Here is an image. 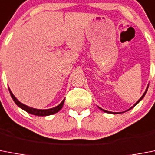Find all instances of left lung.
<instances>
[{
	"instance_id": "8db88e82",
	"label": "left lung",
	"mask_w": 155,
	"mask_h": 155,
	"mask_svg": "<svg viewBox=\"0 0 155 155\" xmlns=\"http://www.w3.org/2000/svg\"><path fill=\"white\" fill-rule=\"evenodd\" d=\"M147 89H148V87H147L146 91H145V92H144V94H143V96H142V97H140V99L138 100V101H137V102H136V103L134 104V105H133V106H132V107L130 108V109H128V110H131V109H132V108H133L134 106H136V105H137V104L139 103V102H140V101H141V100L143 99V97H144V96H145V94H146L147 91ZM98 108H99V109H100V110H102V111H103V112H105V113H108V114H120V113H114H114H113V112L107 111V110H103V109H102V108H100V107H98ZM128 110H127V111H128Z\"/></svg>"
}]
</instances>
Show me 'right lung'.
Masks as SVG:
<instances>
[{"mask_svg":"<svg viewBox=\"0 0 155 155\" xmlns=\"http://www.w3.org/2000/svg\"><path fill=\"white\" fill-rule=\"evenodd\" d=\"M9 92H10V94H11L12 98L13 99V101L15 102V103L19 107H20L22 110H25L26 112L27 113H29L31 114H33V115H36V116H40V117H44V116H49V115H52V114H54L56 113H58V111L61 110V108L63 107L64 102V99L62 101L61 103L58 105V106H56L54 108H52V109H48V110H38V109H35V108H31L29 107V106H26L24 104L21 103V102H19V100L16 98V97L14 96V94L12 93V91L9 89Z\"/></svg>","mask_w":155,"mask_h":155,"instance_id":"right-lung-1","label":"right lung"}]
</instances>
